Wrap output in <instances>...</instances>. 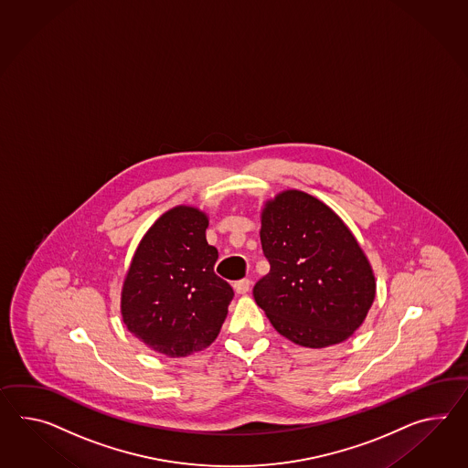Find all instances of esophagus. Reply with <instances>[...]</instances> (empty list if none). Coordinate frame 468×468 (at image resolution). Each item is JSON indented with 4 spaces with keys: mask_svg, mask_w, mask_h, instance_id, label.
Returning a JSON list of instances; mask_svg holds the SVG:
<instances>
[{
    "mask_svg": "<svg viewBox=\"0 0 468 468\" xmlns=\"http://www.w3.org/2000/svg\"><path fill=\"white\" fill-rule=\"evenodd\" d=\"M233 289H235V292H237V294H245V292H249V291H250V281H249V279L237 281V282L233 284Z\"/></svg>",
    "mask_w": 468,
    "mask_h": 468,
    "instance_id": "34e87169",
    "label": "esophagus"
}]
</instances>
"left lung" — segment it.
<instances>
[{"mask_svg":"<svg viewBox=\"0 0 468 468\" xmlns=\"http://www.w3.org/2000/svg\"><path fill=\"white\" fill-rule=\"evenodd\" d=\"M261 239L271 271L253 297L275 330L308 348L350 338L374 303L376 277L342 218L289 189L265 203Z\"/></svg>","mask_w":468,"mask_h":468,"instance_id":"8db88e82","label":"left lung"}]
</instances>
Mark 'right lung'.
Segmentation results:
<instances>
[{
	"instance_id": "right-lung-1",
	"label": "right lung",
	"mask_w": 468,
	"mask_h": 468,
	"mask_svg": "<svg viewBox=\"0 0 468 468\" xmlns=\"http://www.w3.org/2000/svg\"><path fill=\"white\" fill-rule=\"evenodd\" d=\"M207 217L176 206L138 243L122 289L128 331L150 350L187 356L215 342L233 299L215 274L218 250L206 241Z\"/></svg>"
}]
</instances>
